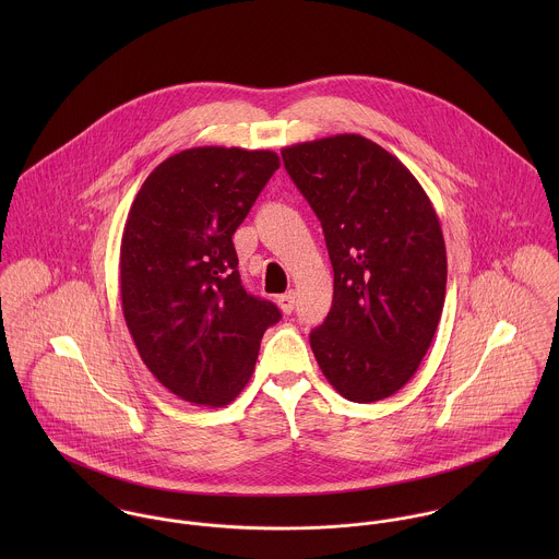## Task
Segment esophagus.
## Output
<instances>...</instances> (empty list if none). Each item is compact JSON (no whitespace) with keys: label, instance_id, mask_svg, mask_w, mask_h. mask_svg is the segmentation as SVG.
Wrapping results in <instances>:
<instances>
[{"label":"esophagus","instance_id":"34e87169","mask_svg":"<svg viewBox=\"0 0 559 559\" xmlns=\"http://www.w3.org/2000/svg\"><path fill=\"white\" fill-rule=\"evenodd\" d=\"M277 304H280V308H282L284 314H290V312L295 310V293L288 290V293L280 295V297H277Z\"/></svg>","mask_w":559,"mask_h":559}]
</instances>
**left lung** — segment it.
I'll return each instance as SVG.
<instances>
[{
    "mask_svg": "<svg viewBox=\"0 0 559 559\" xmlns=\"http://www.w3.org/2000/svg\"><path fill=\"white\" fill-rule=\"evenodd\" d=\"M282 159L333 266L331 310L310 333L320 370L350 402L390 399L417 372L443 312L439 217L417 178L361 135L295 144Z\"/></svg>",
    "mask_w": 559,
    "mask_h": 559,
    "instance_id": "8db88e82",
    "label": "left lung"
}]
</instances>
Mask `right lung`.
I'll return each mask as SVG.
<instances>
[{
    "instance_id": "right-lung-1",
    "label": "right lung",
    "mask_w": 559,
    "mask_h": 559,
    "mask_svg": "<svg viewBox=\"0 0 559 559\" xmlns=\"http://www.w3.org/2000/svg\"><path fill=\"white\" fill-rule=\"evenodd\" d=\"M277 167L271 151L189 148L157 165L131 204L122 312L142 361L178 399H237L264 331L282 319L275 304L242 288L233 242Z\"/></svg>"
}]
</instances>
